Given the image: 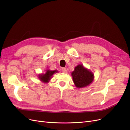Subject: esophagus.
<instances>
[{"mask_svg": "<svg viewBox=\"0 0 130 130\" xmlns=\"http://www.w3.org/2000/svg\"><path fill=\"white\" fill-rule=\"evenodd\" d=\"M62 73H67V69H66V68H62Z\"/></svg>", "mask_w": 130, "mask_h": 130, "instance_id": "esophagus-1", "label": "esophagus"}]
</instances>
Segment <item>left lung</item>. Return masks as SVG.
Returning <instances> with one entry per match:
<instances>
[{
	"label": "left lung",
	"mask_w": 130,
	"mask_h": 130,
	"mask_svg": "<svg viewBox=\"0 0 130 130\" xmlns=\"http://www.w3.org/2000/svg\"><path fill=\"white\" fill-rule=\"evenodd\" d=\"M71 75L75 86L78 88L86 87L92 83L94 78L92 72L82 64L75 67Z\"/></svg>",
	"instance_id": "1"
}]
</instances>
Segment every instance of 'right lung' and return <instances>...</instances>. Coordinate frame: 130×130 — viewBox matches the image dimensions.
<instances>
[{"label": "right lung", "instance_id": "add662e5", "mask_svg": "<svg viewBox=\"0 0 130 130\" xmlns=\"http://www.w3.org/2000/svg\"><path fill=\"white\" fill-rule=\"evenodd\" d=\"M58 70H51L49 69H47L44 74H40L38 75V78L42 82L44 83H48L51 78H52L53 75L56 73H58Z\"/></svg>", "mask_w": 130, "mask_h": 130}]
</instances>
